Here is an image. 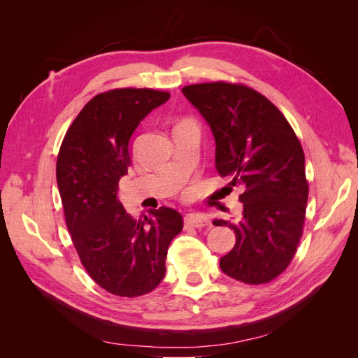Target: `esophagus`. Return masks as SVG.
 I'll use <instances>...</instances> for the list:
<instances>
[{"label": "esophagus", "instance_id": "esophagus-1", "mask_svg": "<svg viewBox=\"0 0 358 358\" xmlns=\"http://www.w3.org/2000/svg\"><path fill=\"white\" fill-rule=\"evenodd\" d=\"M185 227H194V229H204L209 227L208 216L201 213H189L185 216Z\"/></svg>", "mask_w": 358, "mask_h": 358}]
</instances>
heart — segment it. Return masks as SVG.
<instances>
[{"label": "heart", "mask_w": 358, "mask_h": 358, "mask_svg": "<svg viewBox=\"0 0 358 358\" xmlns=\"http://www.w3.org/2000/svg\"><path fill=\"white\" fill-rule=\"evenodd\" d=\"M188 124H192V122H188Z\"/></svg>", "instance_id": "1"}]
</instances>
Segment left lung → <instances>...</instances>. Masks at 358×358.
<instances>
[{
    "label": "left lung",
    "mask_w": 358,
    "mask_h": 358,
    "mask_svg": "<svg viewBox=\"0 0 358 358\" xmlns=\"http://www.w3.org/2000/svg\"><path fill=\"white\" fill-rule=\"evenodd\" d=\"M182 92L212 129L216 170L245 188L242 218L213 221L236 233L220 267L241 282L266 284L288 267L303 233L309 187L301 145L278 107L249 86L212 82Z\"/></svg>",
    "instance_id": "1"
}]
</instances>
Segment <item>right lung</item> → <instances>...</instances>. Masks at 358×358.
Returning a JSON list of instances; mask_svg holds the SVG:
<instances>
[{"label":"right lung","instance_id":"add662e5","mask_svg":"<svg viewBox=\"0 0 358 358\" xmlns=\"http://www.w3.org/2000/svg\"><path fill=\"white\" fill-rule=\"evenodd\" d=\"M169 99L148 88L95 95L58 154L57 182L73 245L86 272L115 296H143L159 285L169 245L183 227L182 215L164 206L137 221L117 199L119 179L131 164L129 138Z\"/></svg>","mask_w":358,"mask_h":358}]
</instances>
